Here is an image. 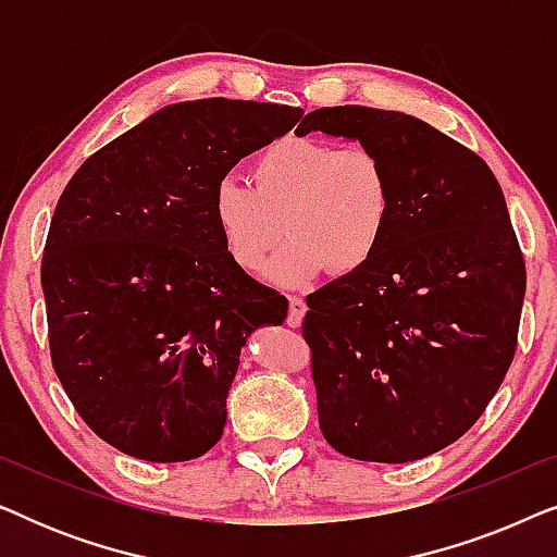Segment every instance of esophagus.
Listing matches in <instances>:
<instances>
[{"mask_svg": "<svg viewBox=\"0 0 557 557\" xmlns=\"http://www.w3.org/2000/svg\"><path fill=\"white\" fill-rule=\"evenodd\" d=\"M304 314H307V304H304V299H299V296H292V299H288L286 324L288 326H301Z\"/></svg>", "mask_w": 557, "mask_h": 557, "instance_id": "obj_1", "label": "esophagus"}]
</instances>
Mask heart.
<instances>
[{"instance_id": "1", "label": "heart", "mask_w": 557, "mask_h": 557, "mask_svg": "<svg viewBox=\"0 0 557 557\" xmlns=\"http://www.w3.org/2000/svg\"><path fill=\"white\" fill-rule=\"evenodd\" d=\"M250 182H218L212 223L227 258L246 273L263 269L286 231L292 243L265 273L276 286L307 288L330 269L342 276L362 271L391 227L393 180L368 147L284 136L253 159Z\"/></svg>"}]
</instances>
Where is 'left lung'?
Segmentation results:
<instances>
[{"mask_svg":"<svg viewBox=\"0 0 557 557\" xmlns=\"http://www.w3.org/2000/svg\"><path fill=\"white\" fill-rule=\"evenodd\" d=\"M360 141L395 189L377 256L307 296L317 413L326 444L406 463L461 438L515 357L524 261L484 159L400 111L332 106L296 136Z\"/></svg>","mask_w":557,"mask_h":557,"instance_id":"obj_1","label":"left lung"}]
</instances>
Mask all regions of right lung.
<instances>
[{"instance_id": "add662e5", "label": "right lung", "mask_w": 557, "mask_h": 557, "mask_svg": "<svg viewBox=\"0 0 557 557\" xmlns=\"http://www.w3.org/2000/svg\"><path fill=\"white\" fill-rule=\"evenodd\" d=\"M301 109L172 103L106 144L67 182L42 256L50 355L90 431L170 463L223 436L240 349L288 301L227 258L212 189L288 134Z\"/></svg>"}]
</instances>
